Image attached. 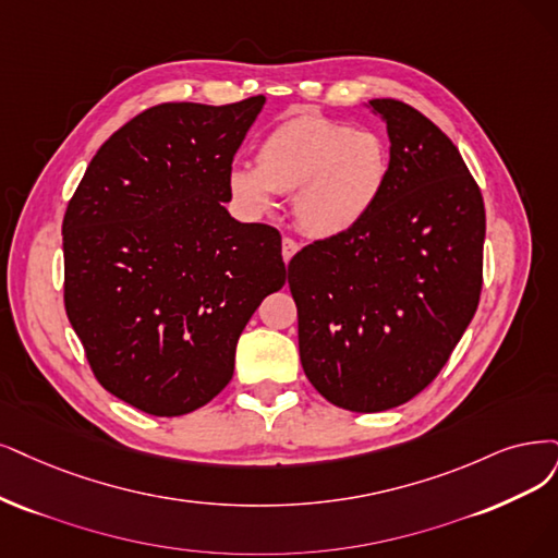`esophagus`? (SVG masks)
Masks as SVG:
<instances>
[{
    "instance_id": "esophagus-1",
    "label": "esophagus",
    "mask_w": 558,
    "mask_h": 558,
    "mask_svg": "<svg viewBox=\"0 0 558 558\" xmlns=\"http://www.w3.org/2000/svg\"><path fill=\"white\" fill-rule=\"evenodd\" d=\"M296 253H299V243L294 239H290V236H284L282 239V259H284V264H290V259Z\"/></svg>"
}]
</instances>
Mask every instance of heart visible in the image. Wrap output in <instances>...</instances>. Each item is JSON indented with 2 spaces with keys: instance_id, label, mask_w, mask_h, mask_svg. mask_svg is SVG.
Segmentation results:
<instances>
[{
  "instance_id": "b5f03b06",
  "label": "heart",
  "mask_w": 558,
  "mask_h": 558,
  "mask_svg": "<svg viewBox=\"0 0 558 558\" xmlns=\"http://www.w3.org/2000/svg\"><path fill=\"white\" fill-rule=\"evenodd\" d=\"M386 181L388 151L377 133L303 114L280 123L262 142L257 168L234 165L227 172V191L247 218L271 214L278 193L294 195L301 232L328 241L369 218Z\"/></svg>"
}]
</instances>
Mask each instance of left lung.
<instances>
[{"label": "left lung", "mask_w": 558, "mask_h": 558, "mask_svg": "<svg viewBox=\"0 0 558 558\" xmlns=\"http://www.w3.org/2000/svg\"><path fill=\"white\" fill-rule=\"evenodd\" d=\"M386 121L388 181L354 232L287 266L305 377L336 407L373 414L439 375L478 307L485 204L456 144L402 100Z\"/></svg>", "instance_id": "left-lung-1"}]
</instances>
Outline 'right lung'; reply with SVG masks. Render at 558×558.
Listing matches in <instances>:
<instances>
[{
  "label": "right lung",
  "mask_w": 558,
  "mask_h": 558,
  "mask_svg": "<svg viewBox=\"0 0 558 558\" xmlns=\"http://www.w3.org/2000/svg\"><path fill=\"white\" fill-rule=\"evenodd\" d=\"M266 98L162 102L92 158L61 225L64 305L100 386L151 416L211 402L239 336L287 271L276 227L225 209Z\"/></svg>",
  "instance_id": "1"
}]
</instances>
